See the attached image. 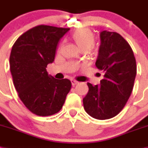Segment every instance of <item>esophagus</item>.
I'll return each mask as SVG.
<instances>
[{"label": "esophagus", "mask_w": 148, "mask_h": 148, "mask_svg": "<svg viewBox=\"0 0 148 148\" xmlns=\"http://www.w3.org/2000/svg\"><path fill=\"white\" fill-rule=\"evenodd\" d=\"M71 82L72 86H75V85L78 84V82L77 80H75V79H71Z\"/></svg>", "instance_id": "1"}]
</instances>
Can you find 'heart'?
Here are the masks:
<instances>
[{"label": "heart", "mask_w": 148, "mask_h": 148, "mask_svg": "<svg viewBox=\"0 0 148 148\" xmlns=\"http://www.w3.org/2000/svg\"><path fill=\"white\" fill-rule=\"evenodd\" d=\"M71 37L80 51H88L95 43V36L88 29H80L76 30L73 33Z\"/></svg>", "instance_id": "b5f03b06"}]
</instances>
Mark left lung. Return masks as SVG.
I'll list each match as a JSON object with an SVG mask.
<instances>
[{"instance_id":"left-lung-1","label":"left lung","mask_w":148,"mask_h":148,"mask_svg":"<svg viewBox=\"0 0 148 148\" xmlns=\"http://www.w3.org/2000/svg\"><path fill=\"white\" fill-rule=\"evenodd\" d=\"M95 65L104 71L101 84L88 83V92L83 100L90 116L99 120L115 117L124 107L130 96L136 75L133 50L120 34L103 30Z\"/></svg>"}]
</instances>
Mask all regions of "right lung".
Returning <instances> with one entry per match:
<instances>
[{
	"label": "right lung",
	"mask_w": 148,
	"mask_h": 148,
	"mask_svg": "<svg viewBox=\"0 0 148 148\" xmlns=\"http://www.w3.org/2000/svg\"><path fill=\"white\" fill-rule=\"evenodd\" d=\"M69 29L38 25L23 33L12 47L10 67L15 88L25 106L39 116L58 112L71 88L69 79H55L46 69Z\"/></svg>",
	"instance_id": "1"
}]
</instances>
